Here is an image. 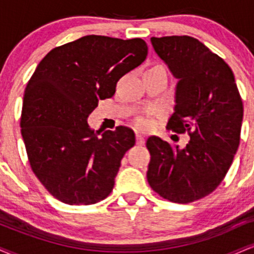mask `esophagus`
<instances>
[{"label":"esophagus","mask_w":254,"mask_h":254,"mask_svg":"<svg viewBox=\"0 0 254 254\" xmlns=\"http://www.w3.org/2000/svg\"><path fill=\"white\" fill-rule=\"evenodd\" d=\"M136 143L138 145L144 144V137L141 133H136Z\"/></svg>","instance_id":"1"}]
</instances>
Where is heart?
Masks as SVG:
<instances>
[{
    "label": "heart",
    "mask_w": 254,
    "mask_h": 254,
    "mask_svg": "<svg viewBox=\"0 0 254 254\" xmlns=\"http://www.w3.org/2000/svg\"><path fill=\"white\" fill-rule=\"evenodd\" d=\"M151 69H164V68H162L161 65H154ZM135 125H136V127H138V129L147 130L150 127L151 122H150V119L148 117H145V116H141V117L136 118Z\"/></svg>",
    "instance_id": "b5f03b06"
}]
</instances>
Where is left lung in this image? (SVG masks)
<instances>
[{"mask_svg": "<svg viewBox=\"0 0 254 254\" xmlns=\"http://www.w3.org/2000/svg\"><path fill=\"white\" fill-rule=\"evenodd\" d=\"M178 78L176 106L167 129L188 132L185 148L150 136L147 179L165 199L191 203L210 194L226 177L239 143L244 106L232 69L196 38L150 39Z\"/></svg>", "mask_w": 254, "mask_h": 254, "instance_id": "1", "label": "left lung"}]
</instances>
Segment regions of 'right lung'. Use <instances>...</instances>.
I'll return each mask as SVG.
<instances>
[{"mask_svg":"<svg viewBox=\"0 0 254 254\" xmlns=\"http://www.w3.org/2000/svg\"><path fill=\"white\" fill-rule=\"evenodd\" d=\"M147 54L141 38L92 34L52 49L38 64L26 86L20 127L32 171L61 202L88 205L112 191L135 133L127 127L94 132L87 118Z\"/></svg>","mask_w":254,"mask_h":254,"instance_id":"obj_1","label":"right lung"}]
</instances>
